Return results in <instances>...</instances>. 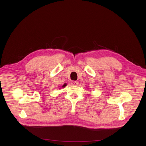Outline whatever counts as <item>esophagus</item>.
Returning <instances> with one entry per match:
<instances>
[{
	"label": "esophagus",
	"instance_id": "34e87169",
	"mask_svg": "<svg viewBox=\"0 0 146 146\" xmlns=\"http://www.w3.org/2000/svg\"><path fill=\"white\" fill-rule=\"evenodd\" d=\"M71 84L73 86H77L78 84V82L77 81H72V82H71Z\"/></svg>",
	"mask_w": 146,
	"mask_h": 146
}]
</instances>
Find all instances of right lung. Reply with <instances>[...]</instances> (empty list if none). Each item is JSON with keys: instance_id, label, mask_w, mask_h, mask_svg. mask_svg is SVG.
<instances>
[{"instance_id": "add662e5", "label": "right lung", "mask_w": 146, "mask_h": 146, "mask_svg": "<svg viewBox=\"0 0 146 146\" xmlns=\"http://www.w3.org/2000/svg\"><path fill=\"white\" fill-rule=\"evenodd\" d=\"M66 86V84H65L64 85H63V86H62V87H65Z\"/></svg>"}]
</instances>
